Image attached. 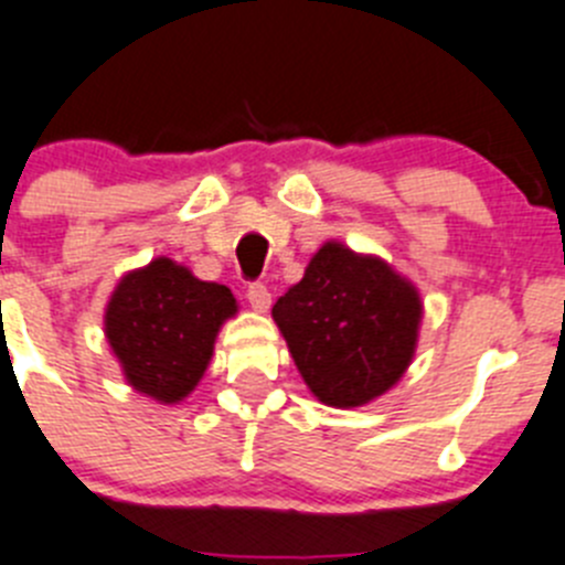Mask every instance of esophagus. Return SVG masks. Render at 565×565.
<instances>
[{
  "label": "esophagus",
  "instance_id": "obj_1",
  "mask_svg": "<svg viewBox=\"0 0 565 565\" xmlns=\"http://www.w3.org/2000/svg\"><path fill=\"white\" fill-rule=\"evenodd\" d=\"M246 299H248V305H252V310H257V313H266V310L271 308V294H268V288L263 286V282L248 286Z\"/></svg>",
  "mask_w": 565,
  "mask_h": 565
}]
</instances>
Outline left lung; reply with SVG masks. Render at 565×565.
Here are the masks:
<instances>
[{"mask_svg":"<svg viewBox=\"0 0 565 565\" xmlns=\"http://www.w3.org/2000/svg\"><path fill=\"white\" fill-rule=\"evenodd\" d=\"M271 317L313 397L355 408L386 395L408 370L423 299L384 257L328 241L297 286L277 299Z\"/></svg>","mask_w":565,"mask_h":565,"instance_id":"obj_1","label":"left lung"}]
</instances>
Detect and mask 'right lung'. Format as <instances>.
<instances>
[{
  "label": "right lung",
  "instance_id": "obj_1",
  "mask_svg": "<svg viewBox=\"0 0 565 565\" xmlns=\"http://www.w3.org/2000/svg\"><path fill=\"white\" fill-rule=\"evenodd\" d=\"M235 313L237 299L230 288L204 282L170 257H153L114 286L103 333L126 384L173 406L199 386L215 339Z\"/></svg>",
  "mask_w": 565,
  "mask_h": 565
}]
</instances>
